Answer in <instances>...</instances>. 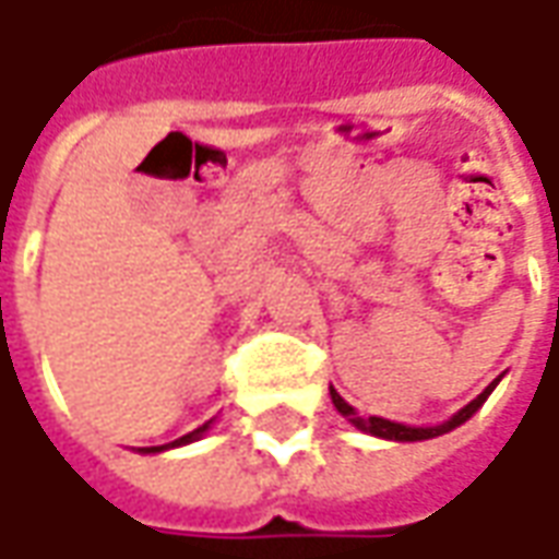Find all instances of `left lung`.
Instances as JSON below:
<instances>
[{
  "mask_svg": "<svg viewBox=\"0 0 559 559\" xmlns=\"http://www.w3.org/2000/svg\"><path fill=\"white\" fill-rule=\"evenodd\" d=\"M501 379H495L488 389H485L483 395L479 397H473L466 407H461L454 417L448 419V423H441V426H404V423H392V419H382V417H370V419H364V417H357L355 414V407L345 401V397L338 395L335 389H330V395H333V404H335V411L342 414V417H348L352 423H355L357 429H364V432H370V436H376V439H389V441H423V439H436V436H444V432H451V429H457L461 423H466V419L473 417L479 407L485 404V397L491 395L495 392V385H498Z\"/></svg>",
  "mask_w": 559,
  "mask_h": 559,
  "instance_id": "obj_1",
  "label": "left lung"
}]
</instances>
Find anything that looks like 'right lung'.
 <instances>
[{"instance_id":"right-lung-1","label":"right lung","mask_w":559,"mask_h":559,"mask_svg":"<svg viewBox=\"0 0 559 559\" xmlns=\"http://www.w3.org/2000/svg\"><path fill=\"white\" fill-rule=\"evenodd\" d=\"M207 426H211V423H204V426L192 429L189 436H183V439H177V441H170V444H158V448H142V451H145V454H158V451H167V448H180V444H189V441L202 439L204 432H207Z\"/></svg>"}]
</instances>
